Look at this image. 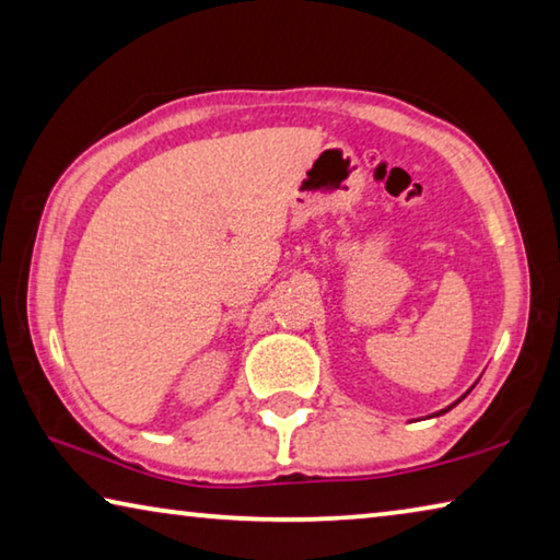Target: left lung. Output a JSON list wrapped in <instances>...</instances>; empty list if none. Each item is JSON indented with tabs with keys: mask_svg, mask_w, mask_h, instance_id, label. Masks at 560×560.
Returning a JSON list of instances; mask_svg holds the SVG:
<instances>
[{
	"mask_svg": "<svg viewBox=\"0 0 560 560\" xmlns=\"http://www.w3.org/2000/svg\"><path fill=\"white\" fill-rule=\"evenodd\" d=\"M459 400H462V397H459ZM459 400H457V402H459ZM457 402H454V405H457ZM454 405H452V407H454ZM452 407H447V410H452ZM447 410H442V412H447ZM442 412H440V415H442Z\"/></svg>",
	"mask_w": 560,
	"mask_h": 560,
	"instance_id": "obj_1",
	"label": "left lung"
}]
</instances>
